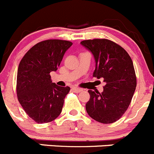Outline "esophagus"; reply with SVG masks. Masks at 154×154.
I'll list each match as a JSON object with an SVG mask.
<instances>
[{
    "instance_id": "esophagus-1",
    "label": "esophagus",
    "mask_w": 154,
    "mask_h": 154,
    "mask_svg": "<svg viewBox=\"0 0 154 154\" xmlns=\"http://www.w3.org/2000/svg\"><path fill=\"white\" fill-rule=\"evenodd\" d=\"M72 90L75 91V92H76V93L81 92V91H83L82 88H78V87H74V88H72Z\"/></svg>"
}]
</instances>
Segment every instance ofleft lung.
<instances>
[{"label": "left lung", "instance_id": "8db88e82", "mask_svg": "<svg viewBox=\"0 0 154 154\" xmlns=\"http://www.w3.org/2000/svg\"><path fill=\"white\" fill-rule=\"evenodd\" d=\"M81 44L94 55L96 68L93 76L106 82L101 93L88 91L87 113L100 123H114L128 110L136 89L131 58L123 47L108 39H86Z\"/></svg>", "mask_w": 154, "mask_h": 154}]
</instances>
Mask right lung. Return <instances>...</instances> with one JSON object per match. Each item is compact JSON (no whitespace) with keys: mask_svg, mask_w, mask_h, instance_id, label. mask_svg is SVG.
Segmentation results:
<instances>
[{"mask_svg":"<svg viewBox=\"0 0 154 154\" xmlns=\"http://www.w3.org/2000/svg\"><path fill=\"white\" fill-rule=\"evenodd\" d=\"M72 43L62 39L39 42L20 62L17 95L28 116L38 124L49 123L61 114L69 86L52 82L50 72L56 71L65 53Z\"/></svg>","mask_w":154,"mask_h":154,"instance_id":"1","label":"right lung"}]
</instances>
